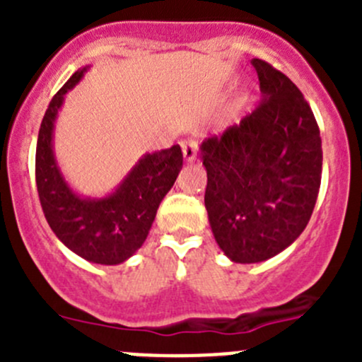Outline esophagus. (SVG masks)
<instances>
[{
    "label": "esophagus",
    "mask_w": 362,
    "mask_h": 362,
    "mask_svg": "<svg viewBox=\"0 0 362 362\" xmlns=\"http://www.w3.org/2000/svg\"><path fill=\"white\" fill-rule=\"evenodd\" d=\"M180 145L185 160H194L196 154H198V144L194 140H184Z\"/></svg>",
    "instance_id": "obj_1"
}]
</instances>
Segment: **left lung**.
Returning a JSON list of instances; mask_svg holds the SVG:
<instances>
[{
	"label": "left lung",
	"instance_id": "1",
	"mask_svg": "<svg viewBox=\"0 0 362 362\" xmlns=\"http://www.w3.org/2000/svg\"><path fill=\"white\" fill-rule=\"evenodd\" d=\"M262 100L240 124L203 141L204 206L218 247L235 262H261L308 224L322 175V141L301 90L252 59Z\"/></svg>",
	"mask_w": 362,
	"mask_h": 362
}]
</instances>
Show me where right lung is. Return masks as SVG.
<instances>
[{
  "mask_svg": "<svg viewBox=\"0 0 362 362\" xmlns=\"http://www.w3.org/2000/svg\"><path fill=\"white\" fill-rule=\"evenodd\" d=\"M80 69L50 101L36 144V189L50 229L86 261L120 264L147 238L159 203L173 187L184 164L180 145L147 154L119 189L103 199H82L59 173L52 154V129L64 94L82 78Z\"/></svg>",
  "mask_w": 362,
  "mask_h": 362,
  "instance_id": "right-lung-1",
  "label": "right lung"
}]
</instances>
